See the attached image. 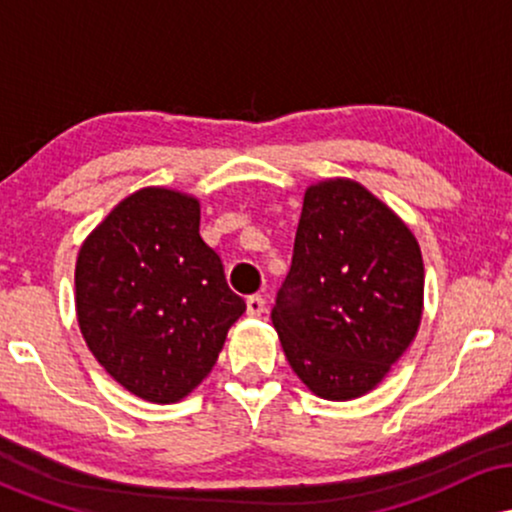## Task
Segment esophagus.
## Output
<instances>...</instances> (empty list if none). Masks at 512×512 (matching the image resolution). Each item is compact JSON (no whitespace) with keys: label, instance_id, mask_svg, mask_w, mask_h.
<instances>
[{"label":"esophagus","instance_id":"34e87169","mask_svg":"<svg viewBox=\"0 0 512 512\" xmlns=\"http://www.w3.org/2000/svg\"><path fill=\"white\" fill-rule=\"evenodd\" d=\"M245 305H248V315H252V317H260L264 313V298L262 296H250L248 301H245Z\"/></svg>","mask_w":512,"mask_h":512}]
</instances>
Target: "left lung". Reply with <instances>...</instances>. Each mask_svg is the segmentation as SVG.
<instances>
[{"label": "left lung", "instance_id": "1", "mask_svg": "<svg viewBox=\"0 0 512 512\" xmlns=\"http://www.w3.org/2000/svg\"><path fill=\"white\" fill-rule=\"evenodd\" d=\"M424 257L411 228L351 178L305 190L274 330L293 373L330 402L368 395L416 339Z\"/></svg>", "mask_w": 512, "mask_h": 512}]
</instances>
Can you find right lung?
Returning <instances> with one entry per match:
<instances>
[{
	"mask_svg": "<svg viewBox=\"0 0 512 512\" xmlns=\"http://www.w3.org/2000/svg\"><path fill=\"white\" fill-rule=\"evenodd\" d=\"M74 303L105 373L154 404L190 395L245 313L219 255L199 236V199L161 185L120 199L84 238Z\"/></svg>",
	"mask_w": 512,
	"mask_h": 512,
	"instance_id": "add662e5",
	"label": "right lung"
}]
</instances>
